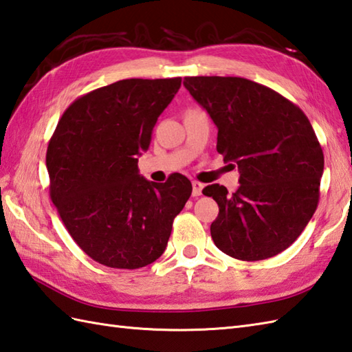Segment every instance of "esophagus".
Segmentation results:
<instances>
[{
    "label": "esophagus",
    "instance_id": "obj_1",
    "mask_svg": "<svg viewBox=\"0 0 352 352\" xmlns=\"http://www.w3.org/2000/svg\"><path fill=\"white\" fill-rule=\"evenodd\" d=\"M204 189V184L199 183V182H192V195L193 197H199L201 193H203Z\"/></svg>",
    "mask_w": 352,
    "mask_h": 352
}]
</instances>
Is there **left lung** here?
I'll list each match as a JSON object with an SVG mask.
<instances>
[{
  "mask_svg": "<svg viewBox=\"0 0 352 352\" xmlns=\"http://www.w3.org/2000/svg\"><path fill=\"white\" fill-rule=\"evenodd\" d=\"M183 85L218 126L223 162L241 174L234 193L219 184L203 189L219 206L214 245L237 260L276 256L300 237L319 203L324 153L309 118L246 78L186 77Z\"/></svg>",
  "mask_w": 352,
  "mask_h": 352,
  "instance_id": "obj_1",
  "label": "left lung"
}]
</instances>
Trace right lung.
Masks as SVG:
<instances>
[{"label":"right lung","mask_w":352,"mask_h":352,"mask_svg":"<svg viewBox=\"0 0 352 352\" xmlns=\"http://www.w3.org/2000/svg\"><path fill=\"white\" fill-rule=\"evenodd\" d=\"M180 86V77L129 78L95 89L65 110L50 139V197L76 243L104 266L139 269L159 258L190 197L184 175L154 183L138 169Z\"/></svg>","instance_id":"1"}]
</instances>
